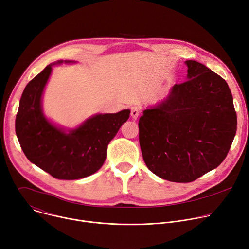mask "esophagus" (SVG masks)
<instances>
[{"mask_svg":"<svg viewBox=\"0 0 249 249\" xmlns=\"http://www.w3.org/2000/svg\"><path fill=\"white\" fill-rule=\"evenodd\" d=\"M140 113H141V109L138 107H131V109H130V116H131V118L133 120H137L139 118V116H140Z\"/></svg>","mask_w":249,"mask_h":249,"instance_id":"obj_1","label":"esophagus"}]
</instances>
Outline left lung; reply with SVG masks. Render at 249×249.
<instances>
[{
  "label": "left lung",
  "mask_w": 249,
  "mask_h": 249,
  "mask_svg": "<svg viewBox=\"0 0 249 249\" xmlns=\"http://www.w3.org/2000/svg\"><path fill=\"white\" fill-rule=\"evenodd\" d=\"M187 81L160 104L143 110L140 144L147 168L174 182H191L217 167L236 132L237 118L227 83L196 61H186Z\"/></svg>",
  "instance_id": "obj_1"
}]
</instances>
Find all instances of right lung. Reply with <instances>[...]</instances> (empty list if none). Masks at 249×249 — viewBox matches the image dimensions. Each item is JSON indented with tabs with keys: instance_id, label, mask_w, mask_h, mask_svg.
<instances>
[{
	"instance_id": "right-lung-1",
	"label": "right lung",
	"mask_w": 249,
	"mask_h": 249,
	"mask_svg": "<svg viewBox=\"0 0 249 249\" xmlns=\"http://www.w3.org/2000/svg\"><path fill=\"white\" fill-rule=\"evenodd\" d=\"M52 66L26 86L16 117V133L28 160L46 173L58 179L83 178L102 167L109 142L128 120L130 110L97 114L65 132L51 124L42 110V94Z\"/></svg>"
}]
</instances>
